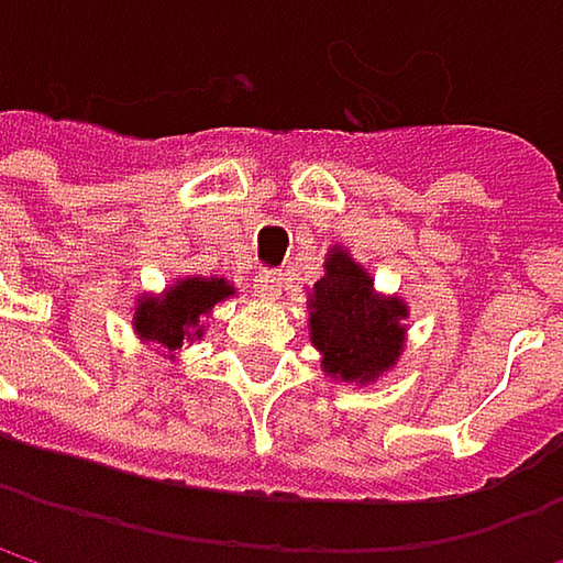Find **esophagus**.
Segmentation results:
<instances>
[{
    "label": "esophagus",
    "mask_w": 563,
    "mask_h": 563,
    "mask_svg": "<svg viewBox=\"0 0 563 563\" xmlns=\"http://www.w3.org/2000/svg\"><path fill=\"white\" fill-rule=\"evenodd\" d=\"M283 286H286V277H283L280 271H264V274L254 280V292H257L261 299H280Z\"/></svg>",
    "instance_id": "34e87169"
}]
</instances>
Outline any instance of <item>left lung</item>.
I'll return each instance as SVG.
<instances>
[{
    "mask_svg": "<svg viewBox=\"0 0 563 563\" xmlns=\"http://www.w3.org/2000/svg\"><path fill=\"white\" fill-rule=\"evenodd\" d=\"M404 299L375 292L349 251H329L325 277L309 292V339L322 352L325 375L355 385L382 378L404 352Z\"/></svg>",
    "mask_w": 563,
    "mask_h": 563,
    "instance_id": "left-lung-1",
    "label": "left lung"
}]
</instances>
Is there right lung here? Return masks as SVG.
Segmentation results:
<instances>
[{"instance_id":"1","label":"right lung","mask_w":563,"mask_h":563,"mask_svg":"<svg viewBox=\"0 0 563 563\" xmlns=\"http://www.w3.org/2000/svg\"><path fill=\"white\" fill-rule=\"evenodd\" d=\"M228 296H234V286L221 277H181L163 296H140L133 329L146 345L163 349L172 358L185 342L201 339V319Z\"/></svg>"}]
</instances>
